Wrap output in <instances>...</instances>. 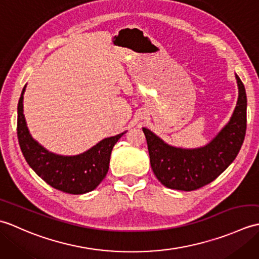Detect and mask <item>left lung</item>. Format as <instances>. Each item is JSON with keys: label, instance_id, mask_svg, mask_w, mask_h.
I'll return each instance as SVG.
<instances>
[{"label": "left lung", "instance_id": "left-lung-1", "mask_svg": "<svg viewBox=\"0 0 259 259\" xmlns=\"http://www.w3.org/2000/svg\"><path fill=\"white\" fill-rule=\"evenodd\" d=\"M235 76L238 100L234 112L207 145L198 148L175 147L151 130L142 128L152 171L167 188L185 191L201 188L223 174L237 157L246 135L247 97L243 82L237 74Z\"/></svg>", "mask_w": 259, "mask_h": 259}]
</instances>
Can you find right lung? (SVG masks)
Masks as SVG:
<instances>
[{"label": "right lung", "mask_w": 259, "mask_h": 259, "mask_svg": "<svg viewBox=\"0 0 259 259\" xmlns=\"http://www.w3.org/2000/svg\"><path fill=\"white\" fill-rule=\"evenodd\" d=\"M24 85L18 104V139L22 153L35 174L53 188L72 195L96 189L109 170L113 146L125 133L104 138L75 156L57 155L33 139L23 113Z\"/></svg>", "instance_id": "add662e5"}]
</instances>
